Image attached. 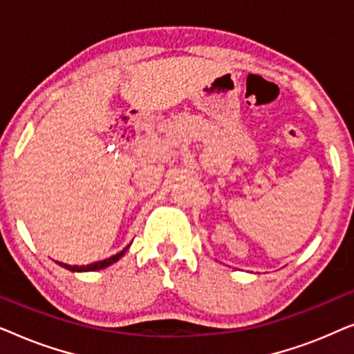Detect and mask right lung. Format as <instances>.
Segmentation results:
<instances>
[{"label":"right lung","instance_id":"obj_1","mask_svg":"<svg viewBox=\"0 0 354 354\" xmlns=\"http://www.w3.org/2000/svg\"><path fill=\"white\" fill-rule=\"evenodd\" d=\"M129 246L130 245L125 246V248L122 251H119L118 254L111 256V258H106L103 261H96V263H91V264H86V266H71V264H64V263H57V264H59L61 268L67 269V270H72V272H91V270H100V269L108 268V266L114 264L115 261H119L120 258H122V256L125 254V251L129 250Z\"/></svg>","mask_w":354,"mask_h":354}]
</instances>
